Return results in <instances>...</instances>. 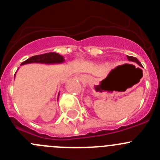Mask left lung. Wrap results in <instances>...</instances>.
I'll return each mask as SVG.
<instances>
[{"label": "left lung", "mask_w": 160, "mask_h": 160, "mask_svg": "<svg viewBox=\"0 0 160 160\" xmlns=\"http://www.w3.org/2000/svg\"><path fill=\"white\" fill-rule=\"evenodd\" d=\"M128 59L129 61H131V62H136L137 64L139 65V66H141V63L138 60V59L136 58L135 57H131V56H128Z\"/></svg>", "instance_id": "8db88e82"}]
</instances>
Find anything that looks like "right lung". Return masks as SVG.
<instances>
[{
  "instance_id": "1",
  "label": "right lung",
  "mask_w": 160,
  "mask_h": 160,
  "mask_svg": "<svg viewBox=\"0 0 160 160\" xmlns=\"http://www.w3.org/2000/svg\"><path fill=\"white\" fill-rule=\"evenodd\" d=\"M65 61L62 55L57 53H47L44 54L35 55L29 58L26 61L23 62L21 65L28 64V63H45V64H57L62 63Z\"/></svg>"
}]
</instances>
